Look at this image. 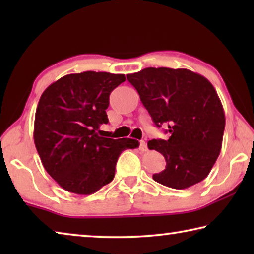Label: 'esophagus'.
<instances>
[{"instance_id":"34e87169","label":"esophagus","mask_w":254,"mask_h":254,"mask_svg":"<svg viewBox=\"0 0 254 254\" xmlns=\"http://www.w3.org/2000/svg\"><path fill=\"white\" fill-rule=\"evenodd\" d=\"M140 151L142 152H145L148 150V147H147V142L145 141H140Z\"/></svg>"}]
</instances>
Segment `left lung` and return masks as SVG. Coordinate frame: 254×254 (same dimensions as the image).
<instances>
[{
	"label": "left lung",
	"instance_id": "8db88e82",
	"mask_svg": "<svg viewBox=\"0 0 254 254\" xmlns=\"http://www.w3.org/2000/svg\"><path fill=\"white\" fill-rule=\"evenodd\" d=\"M158 127L168 126V140H151L150 150L166 159L153 180L186 189L204 180L222 149L225 114L214 86L197 72L159 67L127 75Z\"/></svg>",
	"mask_w": 254,
	"mask_h": 254
}]
</instances>
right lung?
<instances>
[{
	"label": "right lung",
	"mask_w": 254,
	"mask_h": 254,
	"mask_svg": "<svg viewBox=\"0 0 254 254\" xmlns=\"http://www.w3.org/2000/svg\"><path fill=\"white\" fill-rule=\"evenodd\" d=\"M123 74L84 71L62 77L45 89L34 118L33 139L42 165L60 187L91 195L111 183L122 151L139 147L130 137L98 134L109 123L110 94Z\"/></svg>",
	"instance_id": "right-lung-1"
}]
</instances>
